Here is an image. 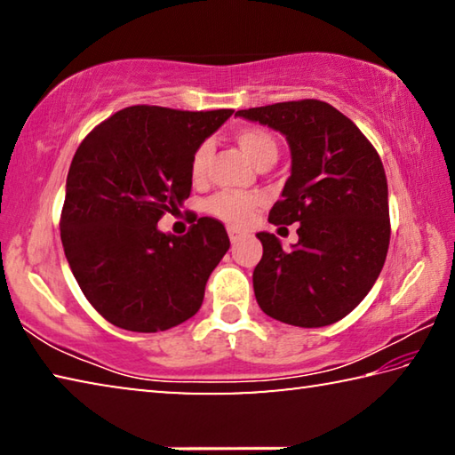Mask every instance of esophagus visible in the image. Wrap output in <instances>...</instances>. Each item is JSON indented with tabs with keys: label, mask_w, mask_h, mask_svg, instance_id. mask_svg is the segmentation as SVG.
Instances as JSON below:
<instances>
[{
	"label": "esophagus",
	"mask_w": 455,
	"mask_h": 455,
	"mask_svg": "<svg viewBox=\"0 0 455 455\" xmlns=\"http://www.w3.org/2000/svg\"><path fill=\"white\" fill-rule=\"evenodd\" d=\"M228 236H230V243L236 244L238 241H243V238H244V233H243V230L235 228V227H228Z\"/></svg>",
	"instance_id": "esophagus-1"
}]
</instances>
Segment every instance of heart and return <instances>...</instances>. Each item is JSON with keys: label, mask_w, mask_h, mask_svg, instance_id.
Masks as SVG:
<instances>
[{"label": "heart", "mask_w": 455, "mask_h": 455, "mask_svg": "<svg viewBox=\"0 0 455 455\" xmlns=\"http://www.w3.org/2000/svg\"><path fill=\"white\" fill-rule=\"evenodd\" d=\"M235 142L246 156H249L257 166L273 164L279 156V144L276 138L265 128L259 126H244L235 132ZM212 156V144L200 142L190 158V179L195 184L204 182L206 172H209ZM263 204L260 195H241V192H219L209 198L206 203V212L212 214L214 219H220L235 227H246L252 220V214Z\"/></svg>", "instance_id": "obj_1"}]
</instances>
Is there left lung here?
Listing matches in <instances>:
<instances>
[{
    "label": "left lung",
    "instance_id": "obj_1",
    "mask_svg": "<svg viewBox=\"0 0 455 455\" xmlns=\"http://www.w3.org/2000/svg\"><path fill=\"white\" fill-rule=\"evenodd\" d=\"M236 116L279 130L291 148V176L268 222H299V241L283 249L275 235H257L263 243L252 273L257 303L287 325L337 323L363 301L387 257V179L379 154L321 100L249 108Z\"/></svg>",
    "mask_w": 455,
    "mask_h": 455
}]
</instances>
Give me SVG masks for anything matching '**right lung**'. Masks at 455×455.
<instances>
[{
  "label": "right lung",
  "mask_w": 455,
  "mask_h": 455,
  "mask_svg": "<svg viewBox=\"0 0 455 455\" xmlns=\"http://www.w3.org/2000/svg\"><path fill=\"white\" fill-rule=\"evenodd\" d=\"M233 110L130 106L84 138L66 180L61 244L90 305L112 325L156 333L195 315L230 241L203 217L187 235L158 230L190 196V158Z\"/></svg>",
  "instance_id": "add662e5"
}]
</instances>
